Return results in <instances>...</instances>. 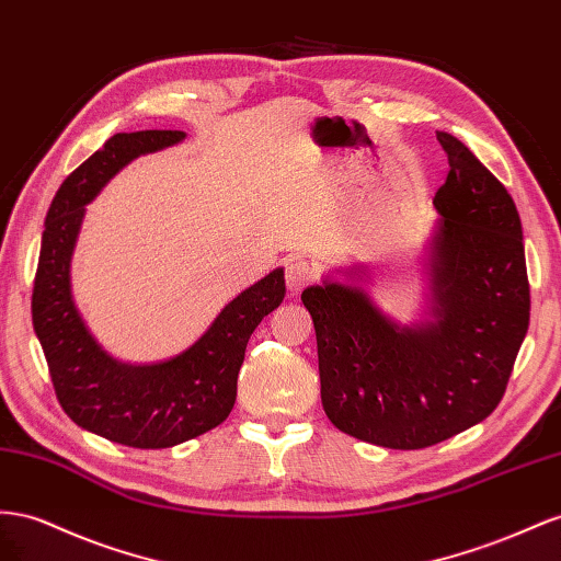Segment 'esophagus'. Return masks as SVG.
<instances>
[{
	"label": "esophagus",
	"mask_w": 561,
	"mask_h": 561,
	"mask_svg": "<svg viewBox=\"0 0 561 561\" xmlns=\"http://www.w3.org/2000/svg\"><path fill=\"white\" fill-rule=\"evenodd\" d=\"M284 279H286V289H289L291 296L300 294L302 289H306L308 284H312L314 275L308 263L302 261H289L286 263V272H284Z\"/></svg>",
	"instance_id": "obj_1"
}]
</instances>
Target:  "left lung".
<instances>
[{"label": "left lung", "instance_id": "8db88e82", "mask_svg": "<svg viewBox=\"0 0 561 561\" xmlns=\"http://www.w3.org/2000/svg\"><path fill=\"white\" fill-rule=\"evenodd\" d=\"M449 175L432 206L430 319L399 327L362 286H308L322 404L350 437L425 449L499 407L529 329L522 220L503 183L451 134L437 131ZM357 270V267H355Z\"/></svg>", "mask_w": 561, "mask_h": 561}]
</instances>
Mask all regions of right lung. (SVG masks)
I'll use <instances>...</instances> for the list:
<instances>
[{
  "instance_id": "obj_1",
  "label": "right lung",
  "mask_w": 561,
  "mask_h": 561,
  "mask_svg": "<svg viewBox=\"0 0 561 561\" xmlns=\"http://www.w3.org/2000/svg\"><path fill=\"white\" fill-rule=\"evenodd\" d=\"M183 138V131L157 129L115 134L77 167L46 214L32 289V324L62 411L93 435L134 449H167L228 419L251 333L286 294L284 270H272L230 300L195 345L159 364H122L89 333L70 291V261L84 206L136 157Z\"/></svg>"
}]
</instances>
